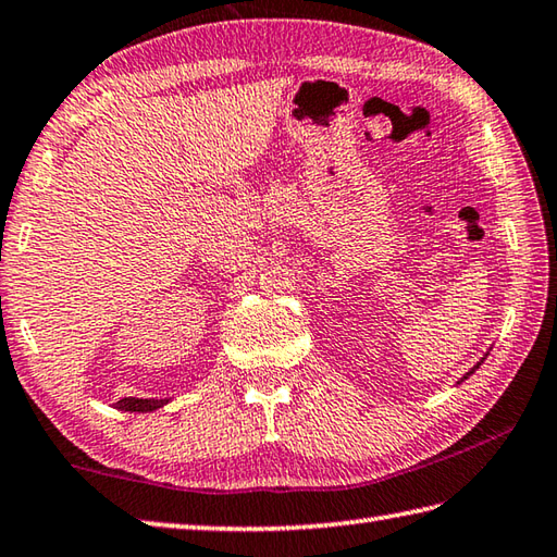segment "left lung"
Masks as SVG:
<instances>
[{
    "instance_id": "8db88e82",
    "label": "left lung",
    "mask_w": 557,
    "mask_h": 557,
    "mask_svg": "<svg viewBox=\"0 0 557 557\" xmlns=\"http://www.w3.org/2000/svg\"><path fill=\"white\" fill-rule=\"evenodd\" d=\"M478 366H480V363H478ZM478 366H475V369H478ZM475 369H470V371H468V373H466V375H463V377H468V375H470V373H473V371H475Z\"/></svg>"
}]
</instances>
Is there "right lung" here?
Segmentation results:
<instances>
[{"label":"right lung","mask_w":557,"mask_h":557,"mask_svg":"<svg viewBox=\"0 0 557 557\" xmlns=\"http://www.w3.org/2000/svg\"><path fill=\"white\" fill-rule=\"evenodd\" d=\"M170 400H138V397H123V400L115 403L119 409H125V412H152V409L166 405Z\"/></svg>","instance_id":"obj_1"}]
</instances>
